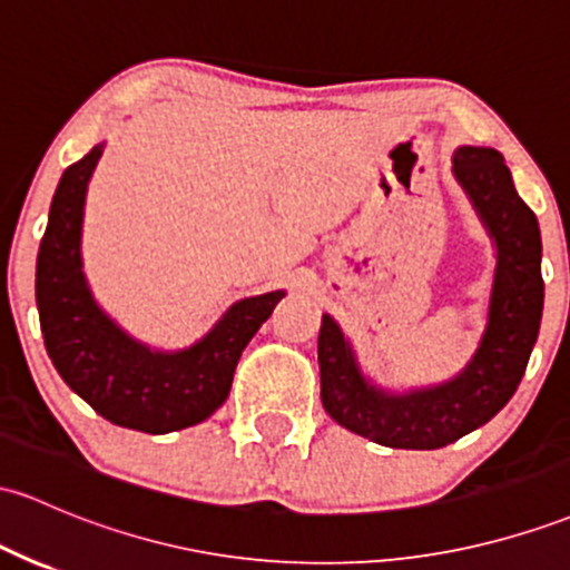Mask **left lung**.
Returning a JSON list of instances; mask_svg holds the SVG:
<instances>
[{
    "instance_id": "left-lung-1",
    "label": "left lung",
    "mask_w": 570,
    "mask_h": 570,
    "mask_svg": "<svg viewBox=\"0 0 570 570\" xmlns=\"http://www.w3.org/2000/svg\"><path fill=\"white\" fill-rule=\"evenodd\" d=\"M452 170L498 248L487 330L471 362L443 384L392 395L362 376L335 318L322 316L324 411L341 428L381 446L441 449L490 422L517 392L539 337L543 278L535 214L517 194L495 148H458Z\"/></svg>"
}]
</instances>
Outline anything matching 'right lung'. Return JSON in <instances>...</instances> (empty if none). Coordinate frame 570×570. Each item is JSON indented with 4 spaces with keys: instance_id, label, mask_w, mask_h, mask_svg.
<instances>
[{
    "instance_id": "1",
    "label": "right lung",
    "mask_w": 570,
    "mask_h": 570,
    "mask_svg": "<svg viewBox=\"0 0 570 570\" xmlns=\"http://www.w3.org/2000/svg\"><path fill=\"white\" fill-rule=\"evenodd\" d=\"M102 142L61 175L37 254V311L48 356L75 395L118 428L165 435L208 419L224 403L243 348L284 292L246 297L184 352H154L94 303L80 262L89 178Z\"/></svg>"
}]
</instances>
